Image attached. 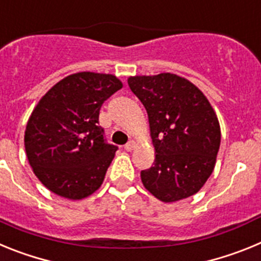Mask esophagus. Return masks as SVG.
I'll use <instances>...</instances> for the list:
<instances>
[{"label":"esophagus","instance_id":"1","mask_svg":"<svg viewBox=\"0 0 261 261\" xmlns=\"http://www.w3.org/2000/svg\"><path fill=\"white\" fill-rule=\"evenodd\" d=\"M136 147V142L133 141V140H130V141L128 142V144L125 145V146H124V149H125L126 151H132L133 149H135Z\"/></svg>","mask_w":261,"mask_h":261}]
</instances>
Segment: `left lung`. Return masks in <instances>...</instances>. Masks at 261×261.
Returning a JSON list of instances; mask_svg holds the SVG:
<instances>
[{"label":"left lung","mask_w":261,"mask_h":261,"mask_svg":"<svg viewBox=\"0 0 261 261\" xmlns=\"http://www.w3.org/2000/svg\"><path fill=\"white\" fill-rule=\"evenodd\" d=\"M146 108L155 159L141 171L154 197L175 202L199 192L216 166L221 144L218 117L201 90L171 73L128 78Z\"/></svg>","instance_id":"obj_1"}]
</instances>
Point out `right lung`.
Instances as JSON below:
<instances>
[{"instance_id":"add662e5","label":"right lung","mask_w":261,"mask_h":261,"mask_svg":"<svg viewBox=\"0 0 261 261\" xmlns=\"http://www.w3.org/2000/svg\"><path fill=\"white\" fill-rule=\"evenodd\" d=\"M123 87L114 74L81 71L62 78L39 100L24 132L32 171L50 192L69 200L93 195L117 146L99 126L103 102Z\"/></svg>"}]
</instances>
